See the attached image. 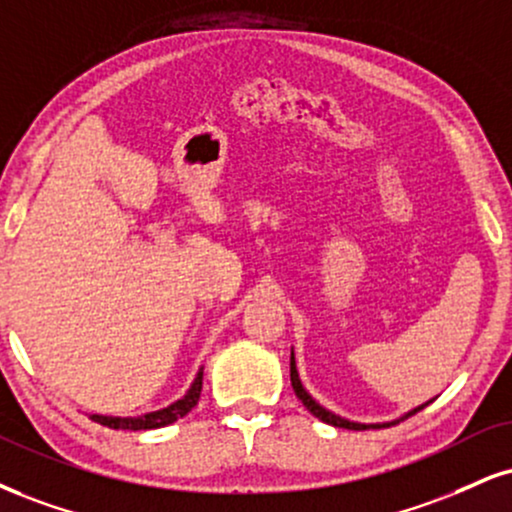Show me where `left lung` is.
I'll use <instances>...</instances> for the list:
<instances>
[{"label": "left lung", "mask_w": 512, "mask_h": 512, "mask_svg": "<svg viewBox=\"0 0 512 512\" xmlns=\"http://www.w3.org/2000/svg\"><path fill=\"white\" fill-rule=\"evenodd\" d=\"M291 384H293V391H295V396H298L300 400H303V405H305V408L310 410L312 415H315V417H319V420L326 422V424H334V427H341V429H355V432H360V429H381V427H389V424H357V422H348V420H341V417L334 415V412L324 410L322 405L315 403V400H312L310 393H307V391L303 389V384H300V377H298V369H295V360H293V355H291ZM429 403H432V400H429ZM429 403L420 405V408H415V410H412V412H408V415H405V417L415 415L417 410L427 408ZM405 417H403V420H405ZM393 424H396V422H393Z\"/></svg>", "instance_id": "obj_1"}]
</instances>
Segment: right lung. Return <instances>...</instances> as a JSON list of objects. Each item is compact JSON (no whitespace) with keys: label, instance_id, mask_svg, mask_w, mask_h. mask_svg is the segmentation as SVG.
Listing matches in <instances>:
<instances>
[{"label":"right lung","instance_id":"add662e5","mask_svg":"<svg viewBox=\"0 0 512 512\" xmlns=\"http://www.w3.org/2000/svg\"><path fill=\"white\" fill-rule=\"evenodd\" d=\"M200 391H202V369L197 372V377L190 386V391L183 396L181 400H176L174 405L169 408L157 410V412H147L143 417H102V415H92L90 420L97 424H104L109 429H131V432H140V429H159L166 427V424L181 420L186 417L190 410L195 408L197 400H200Z\"/></svg>","mask_w":512,"mask_h":512}]
</instances>
